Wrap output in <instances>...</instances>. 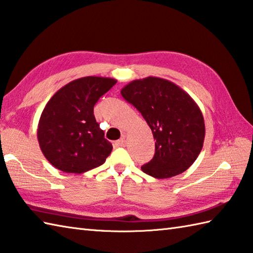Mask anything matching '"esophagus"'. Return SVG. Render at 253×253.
<instances>
[{
    "mask_svg": "<svg viewBox=\"0 0 253 253\" xmlns=\"http://www.w3.org/2000/svg\"><path fill=\"white\" fill-rule=\"evenodd\" d=\"M115 145H116L117 147H123V146H126V137L122 136V137L120 138V140L116 141V142H115Z\"/></svg>",
    "mask_w": 253,
    "mask_h": 253,
    "instance_id": "34e87169",
    "label": "esophagus"
}]
</instances>
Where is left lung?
I'll list each match as a JSON object with an SVG mask.
<instances>
[{"label":"left lung","mask_w":253,"mask_h":253,"mask_svg":"<svg viewBox=\"0 0 253 253\" xmlns=\"http://www.w3.org/2000/svg\"><path fill=\"white\" fill-rule=\"evenodd\" d=\"M121 95L142 113L156 140L155 155L141 167L143 171L157 179L185 171L202 151L205 137L197 102L181 87L155 76L130 82Z\"/></svg>","instance_id":"left-lung-1"}]
</instances>
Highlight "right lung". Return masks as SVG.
<instances>
[{
  "label": "right lung",
  "mask_w": 253,
  "mask_h": 253,
  "mask_svg": "<svg viewBox=\"0 0 253 253\" xmlns=\"http://www.w3.org/2000/svg\"><path fill=\"white\" fill-rule=\"evenodd\" d=\"M116 83L110 77H82L50 98L40 116L37 137L52 166L64 172L83 173L106 162L112 145L96 122L94 106Z\"/></svg>",
  "instance_id": "1"
}]
</instances>
